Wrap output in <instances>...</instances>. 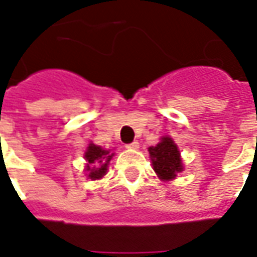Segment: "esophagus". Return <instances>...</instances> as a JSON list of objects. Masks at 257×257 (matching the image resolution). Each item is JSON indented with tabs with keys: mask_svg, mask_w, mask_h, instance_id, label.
Here are the masks:
<instances>
[{
	"mask_svg": "<svg viewBox=\"0 0 257 257\" xmlns=\"http://www.w3.org/2000/svg\"><path fill=\"white\" fill-rule=\"evenodd\" d=\"M126 148H128V149H139L140 148L139 141H133V143L131 144H126Z\"/></svg>",
	"mask_w": 257,
	"mask_h": 257,
	"instance_id": "obj_1",
	"label": "esophagus"
}]
</instances>
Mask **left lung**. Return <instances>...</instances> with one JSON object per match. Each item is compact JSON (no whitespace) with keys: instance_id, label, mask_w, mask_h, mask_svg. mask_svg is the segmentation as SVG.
Returning a JSON list of instances; mask_svg holds the SVG:
<instances>
[{"instance_id":"1","label":"left lung","mask_w":257,"mask_h":257,"mask_svg":"<svg viewBox=\"0 0 257 257\" xmlns=\"http://www.w3.org/2000/svg\"><path fill=\"white\" fill-rule=\"evenodd\" d=\"M149 154L154 172L164 181L176 178L177 173L182 172L179 150L170 137H164L156 147H150Z\"/></svg>"}]
</instances>
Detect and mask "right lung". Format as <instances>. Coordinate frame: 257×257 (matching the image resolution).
Masks as SVG:
<instances>
[{
    "mask_svg": "<svg viewBox=\"0 0 257 257\" xmlns=\"http://www.w3.org/2000/svg\"><path fill=\"white\" fill-rule=\"evenodd\" d=\"M113 153H109V150H104L101 147L89 144L87 152L84 153L85 160L88 161L85 170L88 172V178L99 179L107 173L108 162L110 161Z\"/></svg>",
    "mask_w": 257,
    "mask_h": 257,
    "instance_id": "obj_1",
    "label": "right lung"
}]
</instances>
